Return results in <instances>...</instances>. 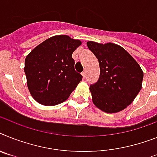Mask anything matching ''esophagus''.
I'll list each match as a JSON object with an SVG mask.
<instances>
[{
  "instance_id": "esophagus-1",
  "label": "esophagus",
  "mask_w": 157,
  "mask_h": 157,
  "mask_svg": "<svg viewBox=\"0 0 157 157\" xmlns=\"http://www.w3.org/2000/svg\"><path fill=\"white\" fill-rule=\"evenodd\" d=\"M86 74H87V72H86V70H84L82 72V76H84V77H85V76H86Z\"/></svg>"
}]
</instances>
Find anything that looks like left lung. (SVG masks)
<instances>
[{
    "label": "left lung",
    "instance_id": "8db88e82",
    "mask_svg": "<svg viewBox=\"0 0 157 157\" xmlns=\"http://www.w3.org/2000/svg\"><path fill=\"white\" fill-rule=\"evenodd\" d=\"M99 61L100 76L90 85L93 101L108 113L125 109L141 89L144 73L138 63L121 46L113 43L87 42Z\"/></svg>",
    "mask_w": 157,
    "mask_h": 157
}]
</instances>
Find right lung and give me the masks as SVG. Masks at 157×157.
Returning a JSON list of instances; mask_svg holds the SVG:
<instances>
[{
  "label": "right lung",
  "mask_w": 157,
  "mask_h": 157,
  "mask_svg": "<svg viewBox=\"0 0 157 157\" xmlns=\"http://www.w3.org/2000/svg\"><path fill=\"white\" fill-rule=\"evenodd\" d=\"M81 44L66 35L54 36L26 56L28 88L38 103L48 106L62 103L82 80V75L75 70L72 56Z\"/></svg>",
  "instance_id": "1"
}]
</instances>
